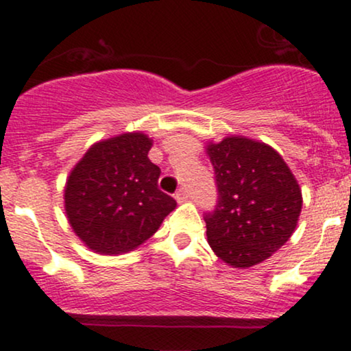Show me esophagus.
I'll use <instances>...</instances> for the list:
<instances>
[{
  "instance_id": "esophagus-1",
  "label": "esophagus",
  "mask_w": 351,
  "mask_h": 351,
  "mask_svg": "<svg viewBox=\"0 0 351 351\" xmlns=\"http://www.w3.org/2000/svg\"><path fill=\"white\" fill-rule=\"evenodd\" d=\"M175 198H176V201H178V203H183V201H186L189 198V191L186 188H180L178 191H176Z\"/></svg>"
}]
</instances>
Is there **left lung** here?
<instances>
[{
	"label": "left lung",
	"instance_id": "1",
	"mask_svg": "<svg viewBox=\"0 0 351 351\" xmlns=\"http://www.w3.org/2000/svg\"><path fill=\"white\" fill-rule=\"evenodd\" d=\"M217 201L204 213L208 243L219 259L251 267L289 241L302 193L282 156L265 143L229 136L208 147Z\"/></svg>",
	"mask_w": 351,
	"mask_h": 351
}]
</instances>
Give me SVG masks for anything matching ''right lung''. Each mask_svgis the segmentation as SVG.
I'll return each instance as SVG.
<instances>
[{
	"label": "right lung",
	"instance_id": "right-lung-1",
	"mask_svg": "<svg viewBox=\"0 0 351 351\" xmlns=\"http://www.w3.org/2000/svg\"><path fill=\"white\" fill-rule=\"evenodd\" d=\"M152 140L123 134L95 143L66 184V213L92 251L120 254L156 232L176 201L158 188L160 168L148 158Z\"/></svg>",
	"mask_w": 351,
	"mask_h": 351
}]
</instances>
